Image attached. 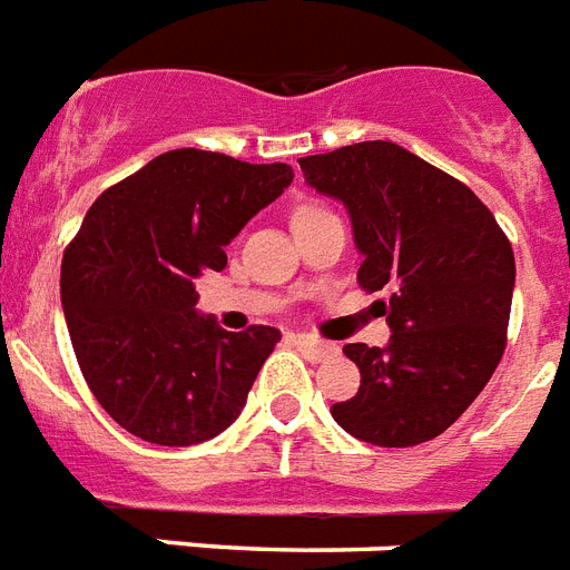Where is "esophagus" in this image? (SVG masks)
<instances>
[{"mask_svg":"<svg viewBox=\"0 0 570 570\" xmlns=\"http://www.w3.org/2000/svg\"><path fill=\"white\" fill-rule=\"evenodd\" d=\"M294 344H297V347L312 358V362H321V358L332 356V350H335L330 341L314 338V335H294Z\"/></svg>","mask_w":570,"mask_h":570,"instance_id":"obj_1","label":"esophagus"}]
</instances>
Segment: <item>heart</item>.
I'll list each match as a JSON object with an SVG mask.
<instances>
[{
    "instance_id": "b5f03b06",
    "label": "heart",
    "mask_w": 570,
    "mask_h": 570,
    "mask_svg": "<svg viewBox=\"0 0 570 570\" xmlns=\"http://www.w3.org/2000/svg\"><path fill=\"white\" fill-rule=\"evenodd\" d=\"M314 208H317V206H303L299 212H314Z\"/></svg>"
}]
</instances>
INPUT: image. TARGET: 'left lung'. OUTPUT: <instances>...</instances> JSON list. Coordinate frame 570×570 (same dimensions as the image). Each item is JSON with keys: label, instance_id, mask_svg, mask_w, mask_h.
I'll return each mask as SVG.
<instances>
[{"label": "left lung", "instance_id": "left-lung-1", "mask_svg": "<svg viewBox=\"0 0 570 570\" xmlns=\"http://www.w3.org/2000/svg\"><path fill=\"white\" fill-rule=\"evenodd\" d=\"M306 181L341 199L362 253L358 285L391 288L389 347L347 344L356 397L332 406L353 439L412 448L435 439L485 389L507 350L512 244L468 185L391 140L299 158Z\"/></svg>", "mask_w": 570, "mask_h": 570}]
</instances>
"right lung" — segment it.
<instances>
[{
	"instance_id": "1",
	"label": "right lung",
	"mask_w": 570,
	"mask_h": 570,
	"mask_svg": "<svg viewBox=\"0 0 570 570\" xmlns=\"http://www.w3.org/2000/svg\"><path fill=\"white\" fill-rule=\"evenodd\" d=\"M294 179L288 164L173 149L88 208L61 262L72 350L99 406L164 448L220 435L282 338L226 332L197 314L194 282L226 267V244Z\"/></svg>"
}]
</instances>
